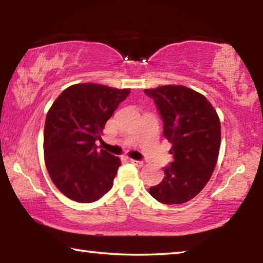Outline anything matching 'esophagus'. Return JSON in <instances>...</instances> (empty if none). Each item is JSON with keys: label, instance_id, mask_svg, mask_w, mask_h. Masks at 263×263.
<instances>
[{"label": "esophagus", "instance_id": "esophagus-1", "mask_svg": "<svg viewBox=\"0 0 263 263\" xmlns=\"http://www.w3.org/2000/svg\"><path fill=\"white\" fill-rule=\"evenodd\" d=\"M130 162L132 163V164H135L136 167H142V164H144V162L142 161H138V160H133V159H130Z\"/></svg>", "mask_w": 263, "mask_h": 263}]
</instances>
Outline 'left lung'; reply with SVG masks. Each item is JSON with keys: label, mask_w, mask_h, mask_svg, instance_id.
I'll list each match as a JSON object with an SVG mask.
<instances>
[{"label": "left lung", "mask_w": 263, "mask_h": 263, "mask_svg": "<svg viewBox=\"0 0 263 263\" xmlns=\"http://www.w3.org/2000/svg\"><path fill=\"white\" fill-rule=\"evenodd\" d=\"M144 92L158 106L174 158L149 194L163 204L185 203L201 193L215 171L221 138L219 117L205 96L184 86L168 84Z\"/></svg>", "instance_id": "8db88e82"}]
</instances>
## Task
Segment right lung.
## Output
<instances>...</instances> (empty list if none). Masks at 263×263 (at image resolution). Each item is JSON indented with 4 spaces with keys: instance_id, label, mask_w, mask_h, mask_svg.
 Returning a JSON list of instances; mask_svg holds the SVG:
<instances>
[{
    "instance_id": "obj_1",
    "label": "right lung",
    "mask_w": 263,
    "mask_h": 263,
    "mask_svg": "<svg viewBox=\"0 0 263 263\" xmlns=\"http://www.w3.org/2000/svg\"><path fill=\"white\" fill-rule=\"evenodd\" d=\"M130 89L96 83L66 88L53 102L44 127V157L53 183L68 198L91 203L112 188L121 159L99 151L105 123Z\"/></svg>"
}]
</instances>
